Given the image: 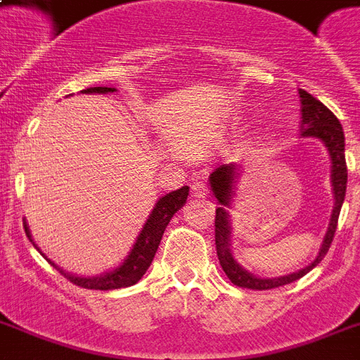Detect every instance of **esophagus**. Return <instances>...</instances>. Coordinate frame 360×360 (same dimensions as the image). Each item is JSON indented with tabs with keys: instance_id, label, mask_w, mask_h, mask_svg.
I'll list each match as a JSON object with an SVG mask.
<instances>
[{
	"instance_id": "34e87169",
	"label": "esophagus",
	"mask_w": 360,
	"mask_h": 360,
	"mask_svg": "<svg viewBox=\"0 0 360 360\" xmlns=\"http://www.w3.org/2000/svg\"><path fill=\"white\" fill-rule=\"evenodd\" d=\"M192 194H194L196 198H205L209 194L207 185H205V183L200 179L194 181V183H192Z\"/></svg>"
}]
</instances>
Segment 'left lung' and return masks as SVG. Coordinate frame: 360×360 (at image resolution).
<instances>
[{"mask_svg":"<svg viewBox=\"0 0 360 360\" xmlns=\"http://www.w3.org/2000/svg\"><path fill=\"white\" fill-rule=\"evenodd\" d=\"M301 97V136L302 138H316L327 147L330 158V186H333V196H335V207L330 213L329 228L325 231V237L319 246L318 256L308 263L307 267L299 269L295 273L284 274V276H274V278H263L250 273L245 269L233 256L231 250V219L230 209L231 202L236 198V188L240 177L239 164H222L213 174L209 175V186L213 196L219 202L217 207V217H214V245H217V256L219 262L228 274V278L239 288H248V290H273L278 285H285L302 278L304 274L310 273L316 265L325 257L329 250L333 237H335L338 217H340L342 203L346 198L347 186V166H346V138L342 130L340 121L330 112L323 103L314 98L310 93L304 89H299Z\"/></svg>","mask_w":360,"mask_h":360,"instance_id":"1","label":"left lung"}]
</instances>
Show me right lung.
Listing matches in <instances>:
<instances>
[{"label": "right lung", "mask_w": 360, "mask_h": 360, "mask_svg": "<svg viewBox=\"0 0 360 360\" xmlns=\"http://www.w3.org/2000/svg\"><path fill=\"white\" fill-rule=\"evenodd\" d=\"M117 91L115 87H87L84 91L86 95H108V93ZM186 196H188V186H183V188H177L174 192H168L164 194L162 198H158L155 207L147 217L146 224L141 226L140 233L136 237L134 245L130 248V252L124 256L123 262L117 265V267L110 269L106 273L97 274V276H80V274L67 273L63 269L56 265L52 259H48L44 254L41 252V248L35 245V240L31 239V231L27 222L24 220V230L25 236L30 237V240L33 243L37 250L41 252L42 256L46 257L48 262L52 263L53 267L58 269L59 273L63 274L65 278H69L72 284L80 285V288H86V290H120V288H129V285H134L138 280L146 274V271L151 265L153 257L157 254V248L160 245V239L164 236V230L166 226L169 224V220L177 211H179L183 205L186 203Z\"/></svg>", "instance_id": "obj_1"}]
</instances>
